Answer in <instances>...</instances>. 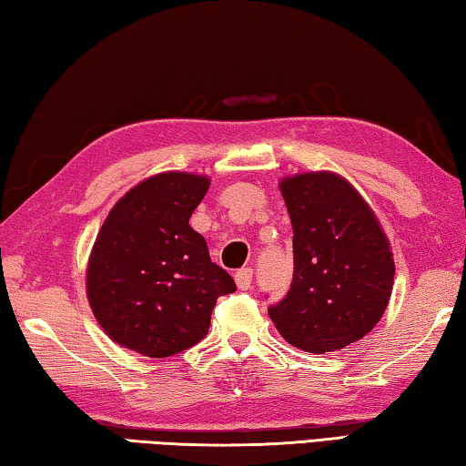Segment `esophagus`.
I'll return each mask as SVG.
<instances>
[{
    "instance_id": "esophagus-1",
    "label": "esophagus",
    "mask_w": 466,
    "mask_h": 466,
    "mask_svg": "<svg viewBox=\"0 0 466 466\" xmlns=\"http://www.w3.org/2000/svg\"><path fill=\"white\" fill-rule=\"evenodd\" d=\"M234 279H236V286H238L240 289H248L252 283V269L250 267H242V269L236 271Z\"/></svg>"
}]
</instances>
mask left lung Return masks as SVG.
Returning <instances> with one entry per match:
<instances>
[{"instance_id": "obj_1", "label": "left lung", "mask_w": 466, "mask_h": 466, "mask_svg": "<svg viewBox=\"0 0 466 466\" xmlns=\"http://www.w3.org/2000/svg\"><path fill=\"white\" fill-rule=\"evenodd\" d=\"M279 188L294 228V279L269 317L298 350H343L368 335L389 306L390 242L343 177L304 172Z\"/></svg>"}]
</instances>
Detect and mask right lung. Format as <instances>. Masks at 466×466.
<instances>
[{"mask_svg": "<svg viewBox=\"0 0 466 466\" xmlns=\"http://www.w3.org/2000/svg\"><path fill=\"white\" fill-rule=\"evenodd\" d=\"M208 188V177L162 172L110 209L94 242L86 291L115 343L147 358L175 356L208 335L218 298L236 291L188 226Z\"/></svg>", "mask_w": 466, "mask_h": 466, "instance_id": "1", "label": "right lung"}]
</instances>
